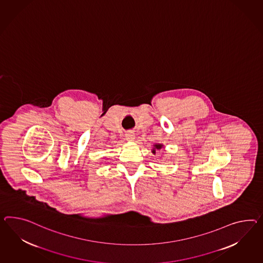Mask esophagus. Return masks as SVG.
<instances>
[{
	"label": "esophagus",
	"mask_w": 263,
	"mask_h": 263,
	"mask_svg": "<svg viewBox=\"0 0 263 263\" xmlns=\"http://www.w3.org/2000/svg\"><path fill=\"white\" fill-rule=\"evenodd\" d=\"M126 138H127V140H128V141H134V139H135V134H134L133 132H128V133L126 134Z\"/></svg>",
	"instance_id": "1"
}]
</instances>
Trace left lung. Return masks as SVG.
Segmentation results:
<instances>
[{
	"mask_svg": "<svg viewBox=\"0 0 263 263\" xmlns=\"http://www.w3.org/2000/svg\"><path fill=\"white\" fill-rule=\"evenodd\" d=\"M155 147V148H154V149H153V154H155V148H156V149H160V148H162V145H160V144H156Z\"/></svg>",
	"mask_w": 263,
	"mask_h": 263,
	"instance_id": "left-lung-1",
	"label": "left lung"
}]
</instances>
